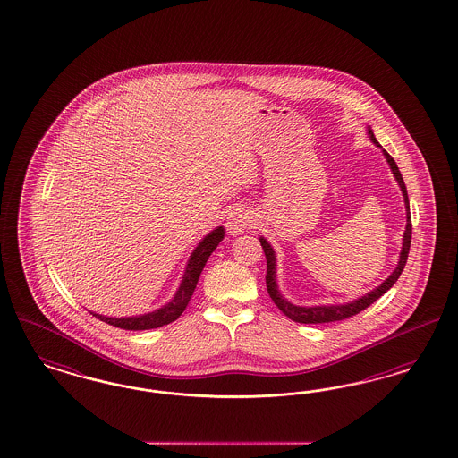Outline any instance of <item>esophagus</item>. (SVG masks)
Here are the masks:
<instances>
[{
  "instance_id": "esophagus-1",
  "label": "esophagus",
  "mask_w": 458,
  "mask_h": 458,
  "mask_svg": "<svg viewBox=\"0 0 458 458\" xmlns=\"http://www.w3.org/2000/svg\"><path fill=\"white\" fill-rule=\"evenodd\" d=\"M252 216L250 214V210L242 208V207H236L229 212L227 216V221H225V227H227V233L231 236H239L242 234L248 227L252 225Z\"/></svg>"
}]
</instances>
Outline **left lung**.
Listing matches in <instances>:
<instances>
[{
	"label": "left lung",
	"mask_w": 458,
	"mask_h": 458,
	"mask_svg": "<svg viewBox=\"0 0 458 458\" xmlns=\"http://www.w3.org/2000/svg\"><path fill=\"white\" fill-rule=\"evenodd\" d=\"M368 136H369L370 141L377 148H381L383 151L384 158L389 165L393 175L398 182L399 189L403 193V200H404V208H406V227H404V234H403V246H401V252H399L398 265L394 267V271L386 278V280L376 286L374 290H370L369 293H366L364 296H359L352 301H347V303H334V305H313V307H301V305H295L292 303L288 298L281 295L280 286H278V281H276V254L273 246L269 244V241L265 236L259 237V242L263 246V251L266 256V288H267V293L271 296V300L275 301V305L280 309L290 320L298 322V324H328V322H337V320H344V318H349L352 315H357L359 311L366 310L369 307L370 303H374L377 298L393 288V284L398 281L399 275L403 273L406 261H408V252H410V244H411V216H410V199H408V192H406V185L403 182L401 177V172H399L398 165L391 158V155L383 149V147L379 145V141L376 140V136L372 133L369 126H368Z\"/></svg>",
	"instance_id": "8db88e82"
}]
</instances>
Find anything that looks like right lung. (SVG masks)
Here are the masks:
<instances>
[{"mask_svg": "<svg viewBox=\"0 0 458 458\" xmlns=\"http://www.w3.org/2000/svg\"><path fill=\"white\" fill-rule=\"evenodd\" d=\"M224 234H225V231H224L222 225H219L214 231H210L197 244V248L193 250L189 261H187L183 276H182V281L178 284L175 295L160 309L141 313V315H133V317H107V315H101V313H96V311H90V313L96 318L106 322V324L114 325V327L124 328V330H149V328H158V327L177 320L178 317L187 309V305L192 298L193 290L197 286V281L200 278V273L206 266L208 256L216 251V248L219 246V242L224 239Z\"/></svg>", "mask_w": 458, "mask_h": 458, "instance_id": "1", "label": "right lung"}]
</instances>
